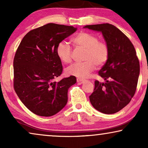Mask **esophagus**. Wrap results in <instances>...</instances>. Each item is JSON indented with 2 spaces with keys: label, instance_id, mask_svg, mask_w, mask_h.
<instances>
[{
  "label": "esophagus",
  "instance_id": "obj_1",
  "mask_svg": "<svg viewBox=\"0 0 148 148\" xmlns=\"http://www.w3.org/2000/svg\"><path fill=\"white\" fill-rule=\"evenodd\" d=\"M77 82L78 83H80V84H83L85 82L84 79H79V78H77Z\"/></svg>",
  "mask_w": 148,
  "mask_h": 148
}]
</instances>
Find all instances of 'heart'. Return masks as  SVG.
I'll return each instance as SVG.
<instances>
[{"mask_svg": "<svg viewBox=\"0 0 148 148\" xmlns=\"http://www.w3.org/2000/svg\"><path fill=\"white\" fill-rule=\"evenodd\" d=\"M72 42L77 47L86 50L82 62H76L66 69V74L78 78H86L94 70L95 64L101 66L106 63L109 56V48L104 42L99 41L94 34L82 32L72 38ZM58 57L64 63H69L72 59V50L65 42H60L56 49Z\"/></svg>", "mask_w": 148, "mask_h": 148, "instance_id": "heart-1", "label": "heart"}]
</instances>
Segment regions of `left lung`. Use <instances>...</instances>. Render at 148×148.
<instances>
[{
    "mask_svg": "<svg viewBox=\"0 0 148 148\" xmlns=\"http://www.w3.org/2000/svg\"><path fill=\"white\" fill-rule=\"evenodd\" d=\"M84 27L101 32L109 48L108 60L98 72L105 82L95 81L90 102L100 112L114 114L130 102L136 91L140 71L136 51L129 38L114 25L103 23Z\"/></svg>",
    "mask_w": 148,
    "mask_h": 148,
    "instance_id": "left-lung-1",
    "label": "left lung"
}]
</instances>
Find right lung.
<instances>
[{
    "mask_svg": "<svg viewBox=\"0 0 148 148\" xmlns=\"http://www.w3.org/2000/svg\"><path fill=\"white\" fill-rule=\"evenodd\" d=\"M77 29L73 26L48 23L29 32L22 39L13 60L14 89L34 114L51 116L66 106L69 88L77 79L70 76L54 82L62 71L56 49L59 42Z\"/></svg>",
    "mask_w": 148,
    "mask_h": 148,
    "instance_id": "add662e5",
    "label": "right lung"
}]
</instances>
